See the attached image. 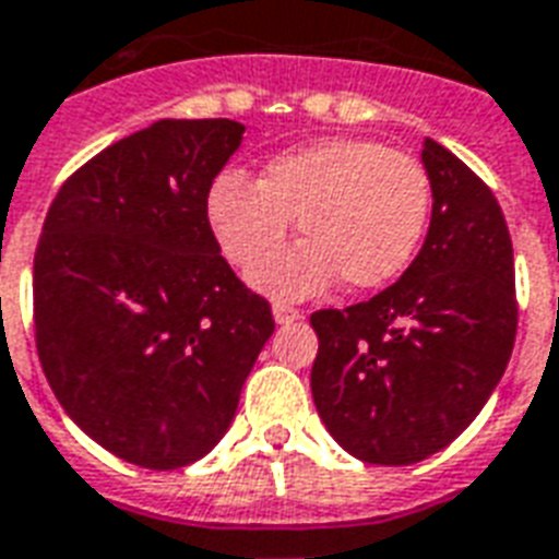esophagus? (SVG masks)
I'll use <instances>...</instances> for the list:
<instances>
[{
  "label": "esophagus",
  "mask_w": 559,
  "mask_h": 559,
  "mask_svg": "<svg viewBox=\"0 0 559 559\" xmlns=\"http://www.w3.org/2000/svg\"><path fill=\"white\" fill-rule=\"evenodd\" d=\"M272 317H275V322H278V325H287V322L301 320V311L299 308L284 305V301H275V305H272Z\"/></svg>",
  "instance_id": "esophagus-1"
}]
</instances>
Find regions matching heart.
<instances>
[{"label":"heart","mask_w":559,"mask_h":559,"mask_svg":"<svg viewBox=\"0 0 559 559\" xmlns=\"http://www.w3.org/2000/svg\"><path fill=\"white\" fill-rule=\"evenodd\" d=\"M432 206L427 168L373 139H325L281 153L258 183L222 175L206 192V218L222 254L254 269L300 222L309 239L251 275L272 296H313L343 278L376 290L415 260Z\"/></svg>","instance_id":"heart-1"}]
</instances>
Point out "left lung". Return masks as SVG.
Here are the masks:
<instances>
[{"instance_id": "8db88e82", "label": "left lung", "mask_w": 559, "mask_h": 559, "mask_svg": "<svg viewBox=\"0 0 559 559\" xmlns=\"http://www.w3.org/2000/svg\"><path fill=\"white\" fill-rule=\"evenodd\" d=\"M432 218L396 284L311 313L313 406L370 465H415L465 432L507 370L519 325L512 239L498 198L459 156L424 142Z\"/></svg>"}]
</instances>
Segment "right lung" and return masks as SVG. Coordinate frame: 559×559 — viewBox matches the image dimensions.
Here are the masks:
<instances>
[{"mask_svg":"<svg viewBox=\"0 0 559 559\" xmlns=\"http://www.w3.org/2000/svg\"><path fill=\"white\" fill-rule=\"evenodd\" d=\"M242 132L227 118L132 132L64 180L37 239L44 376L85 436L139 468H183L216 448L275 332L206 218Z\"/></svg>","mask_w":559,"mask_h":559,"instance_id":"1","label":"right lung"}]
</instances>
